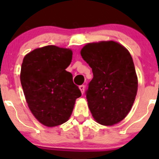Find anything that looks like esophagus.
Segmentation results:
<instances>
[{
    "instance_id": "34e87169",
    "label": "esophagus",
    "mask_w": 159,
    "mask_h": 159,
    "mask_svg": "<svg viewBox=\"0 0 159 159\" xmlns=\"http://www.w3.org/2000/svg\"><path fill=\"white\" fill-rule=\"evenodd\" d=\"M80 89L82 94H84V91H85V85H80Z\"/></svg>"
}]
</instances>
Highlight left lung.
<instances>
[{"mask_svg": "<svg viewBox=\"0 0 159 159\" xmlns=\"http://www.w3.org/2000/svg\"><path fill=\"white\" fill-rule=\"evenodd\" d=\"M93 79L86 98L92 116L106 126L122 121L135 99L138 79L130 52L115 41L88 43L81 50Z\"/></svg>", "mask_w": 159, "mask_h": 159, "instance_id": "left-lung-1", "label": "left lung"}]
</instances>
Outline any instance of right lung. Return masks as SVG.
Instances as JSON below:
<instances>
[{"label":"right lung","instance_id":"right-lung-1","mask_svg":"<svg viewBox=\"0 0 159 159\" xmlns=\"http://www.w3.org/2000/svg\"><path fill=\"white\" fill-rule=\"evenodd\" d=\"M72 59L70 49L48 45L33 50L25 57L20 83L29 109L38 121L55 127L67 121L75 99L81 96L66 71Z\"/></svg>","mask_w":159,"mask_h":159}]
</instances>
